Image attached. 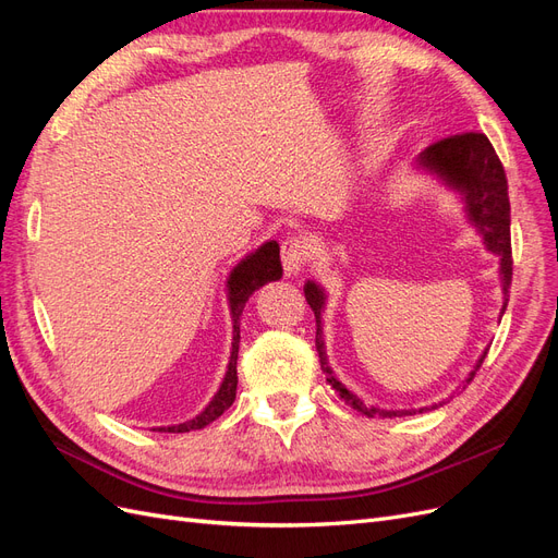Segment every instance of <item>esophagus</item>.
<instances>
[{
	"instance_id": "1",
	"label": "esophagus",
	"mask_w": 558,
	"mask_h": 558,
	"mask_svg": "<svg viewBox=\"0 0 558 558\" xmlns=\"http://www.w3.org/2000/svg\"><path fill=\"white\" fill-rule=\"evenodd\" d=\"M310 260V248L305 244V240L302 238H289L281 242V263H283V269L286 275L293 277V275H300L302 267L307 265Z\"/></svg>"
}]
</instances>
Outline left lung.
<instances>
[{
	"mask_svg": "<svg viewBox=\"0 0 558 558\" xmlns=\"http://www.w3.org/2000/svg\"><path fill=\"white\" fill-rule=\"evenodd\" d=\"M418 165L424 170L440 177L453 191H459L465 199V209L470 221L477 226L482 232L484 244L488 251L500 256V277H502V293H505V307H508L510 298V283H512V242H510V197H508V177H505L502 162L496 156L492 142L486 140L482 132H463L451 134L440 142L430 144L424 154L418 156ZM305 298L316 316V351L320 359V369L326 373V381L335 388V393L349 404V408L359 410L365 416H402L412 412H384L377 408H367V404L353 396L349 388L332 375V369L326 359L324 337H320V312L326 305V293L314 281L305 283ZM486 359V351L477 361L475 369L468 375L463 388L475 379L477 369Z\"/></svg>",
	"mask_w": 558,
	"mask_h": 558,
	"instance_id": "left-lung-1",
	"label": "left lung"
}]
</instances>
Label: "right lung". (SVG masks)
I'll use <instances>...</instances> for the list:
<instances>
[{"mask_svg":"<svg viewBox=\"0 0 558 558\" xmlns=\"http://www.w3.org/2000/svg\"><path fill=\"white\" fill-rule=\"evenodd\" d=\"M283 269L279 260V244L277 242H265L260 248H256L246 256L238 267L232 269L228 277V300H230V314H232V353H230V363H228V373L223 377L221 388L218 393L211 398V402L202 410L195 418L185 421V424L179 426H167L158 430L167 433H189L209 426L211 421L221 416L230 404L234 402V396H238V351H240V316L244 312L246 300L253 295V291H258L260 286L267 281H277L281 279Z\"/></svg>","mask_w":558,"mask_h":558,"instance_id":"add662e5","label":"right lung"}]
</instances>
